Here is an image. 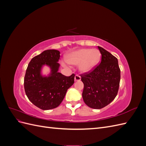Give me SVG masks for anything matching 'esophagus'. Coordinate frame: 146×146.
I'll use <instances>...</instances> for the list:
<instances>
[{
  "label": "esophagus",
  "instance_id": "1",
  "mask_svg": "<svg viewBox=\"0 0 146 146\" xmlns=\"http://www.w3.org/2000/svg\"><path fill=\"white\" fill-rule=\"evenodd\" d=\"M81 80V77L80 76H79L78 75H76V76H75V78H74V80L75 81H80Z\"/></svg>",
  "mask_w": 146,
  "mask_h": 146
}]
</instances>
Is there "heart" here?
I'll return each instance as SVG.
<instances>
[{"label":"heart","mask_w":146,"mask_h":146,"mask_svg":"<svg viewBox=\"0 0 146 146\" xmlns=\"http://www.w3.org/2000/svg\"><path fill=\"white\" fill-rule=\"evenodd\" d=\"M100 54L97 49L81 48L67 54L66 63L70 65L79 64V70L82 73H87L94 69L99 63Z\"/></svg>","instance_id":"obj_1"}]
</instances>
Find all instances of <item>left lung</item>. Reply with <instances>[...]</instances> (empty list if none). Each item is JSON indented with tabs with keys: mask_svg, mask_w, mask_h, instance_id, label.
<instances>
[{
	"mask_svg": "<svg viewBox=\"0 0 146 146\" xmlns=\"http://www.w3.org/2000/svg\"><path fill=\"white\" fill-rule=\"evenodd\" d=\"M102 55L100 64L90 72L81 75L84 84V102L94 109H100L116 98L121 79V70L115 56L98 46Z\"/></svg>",
	"mask_w": 146,
	"mask_h": 146,
	"instance_id": "1",
	"label": "left lung"
}]
</instances>
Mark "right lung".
Returning <instances> with one entry per match:
<instances>
[{
  "label": "right lung",
  "instance_id": "obj_1",
  "mask_svg": "<svg viewBox=\"0 0 146 146\" xmlns=\"http://www.w3.org/2000/svg\"><path fill=\"white\" fill-rule=\"evenodd\" d=\"M60 52L46 50L31 60L24 77V89L29 100L37 107L48 110L58 107L66 92L74 83L75 74L69 77L58 72ZM46 65L51 69L48 76H43L41 70Z\"/></svg>",
  "mask_w": 146,
  "mask_h": 146
}]
</instances>
